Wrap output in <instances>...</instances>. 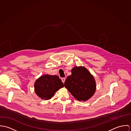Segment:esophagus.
<instances>
[{
	"label": "esophagus",
	"instance_id": "1",
	"mask_svg": "<svg viewBox=\"0 0 131 131\" xmlns=\"http://www.w3.org/2000/svg\"><path fill=\"white\" fill-rule=\"evenodd\" d=\"M65 81H66V78H61V81H62V82L63 83H64Z\"/></svg>",
	"mask_w": 131,
	"mask_h": 131
}]
</instances>
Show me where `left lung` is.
I'll return each instance as SVG.
<instances>
[{"label": "left lung", "instance_id": "1", "mask_svg": "<svg viewBox=\"0 0 131 131\" xmlns=\"http://www.w3.org/2000/svg\"><path fill=\"white\" fill-rule=\"evenodd\" d=\"M72 75L68 77L64 87L79 101H85L90 98L96 90L93 77L84 67H75Z\"/></svg>", "mask_w": 131, "mask_h": 131}]
</instances>
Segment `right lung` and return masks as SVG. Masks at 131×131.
I'll return each instance as SVG.
<instances>
[{"label": "right lung", "instance_id": "obj_1", "mask_svg": "<svg viewBox=\"0 0 131 131\" xmlns=\"http://www.w3.org/2000/svg\"><path fill=\"white\" fill-rule=\"evenodd\" d=\"M63 87V84L56 75H43L36 80L34 85L35 93L44 100L51 99L56 91Z\"/></svg>", "mask_w": 131, "mask_h": 131}]
</instances>
